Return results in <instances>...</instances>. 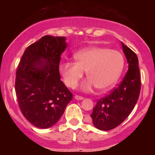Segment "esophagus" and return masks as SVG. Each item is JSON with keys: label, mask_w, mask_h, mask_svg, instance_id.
Returning <instances> with one entry per match:
<instances>
[{"label": "esophagus", "mask_w": 155, "mask_h": 155, "mask_svg": "<svg viewBox=\"0 0 155 155\" xmlns=\"http://www.w3.org/2000/svg\"><path fill=\"white\" fill-rule=\"evenodd\" d=\"M74 99H77V100H83V99H84V97L76 95V96H74Z\"/></svg>", "instance_id": "esophagus-1"}]
</instances>
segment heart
I'll use <instances>...</instances> for the list:
<instances>
[{
    "label": "heart",
    "instance_id": "heart-1",
    "mask_svg": "<svg viewBox=\"0 0 155 155\" xmlns=\"http://www.w3.org/2000/svg\"><path fill=\"white\" fill-rule=\"evenodd\" d=\"M73 56L75 62L65 61L59 64V73L65 85L74 89L86 72L89 79L81 87L84 91H90L94 87L101 92L111 90L118 81L124 65L121 53L106 47H86Z\"/></svg>",
    "mask_w": 155,
    "mask_h": 155
}]
</instances>
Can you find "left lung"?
I'll use <instances>...</instances> for the list:
<instances>
[{
    "instance_id": "8db88e82",
    "label": "left lung",
    "mask_w": 155,
    "mask_h": 155,
    "mask_svg": "<svg viewBox=\"0 0 155 155\" xmlns=\"http://www.w3.org/2000/svg\"><path fill=\"white\" fill-rule=\"evenodd\" d=\"M128 63V71L122 82L110 94L99 99L90 115L100 130H112L120 124L133 111L141 89L139 60L136 53L121 42Z\"/></svg>"
}]
</instances>
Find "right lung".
<instances>
[{
  "instance_id": "1",
  "label": "right lung",
  "mask_w": 155,
  "mask_h": 155,
  "mask_svg": "<svg viewBox=\"0 0 155 155\" xmlns=\"http://www.w3.org/2000/svg\"><path fill=\"white\" fill-rule=\"evenodd\" d=\"M67 46L65 37H42L26 48L18 66L15 89L19 106L38 128L56 124L72 99L59 71L60 56Z\"/></svg>"
}]
</instances>
